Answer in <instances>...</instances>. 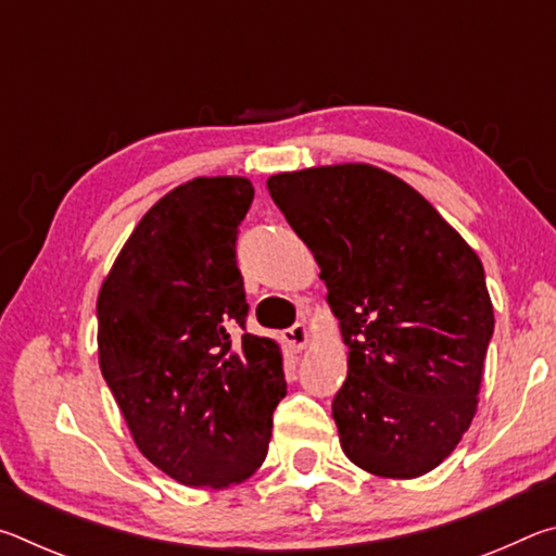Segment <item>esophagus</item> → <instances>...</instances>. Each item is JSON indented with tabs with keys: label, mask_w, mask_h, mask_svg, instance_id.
<instances>
[{
	"label": "esophagus",
	"mask_w": 556,
	"mask_h": 556,
	"mask_svg": "<svg viewBox=\"0 0 556 556\" xmlns=\"http://www.w3.org/2000/svg\"><path fill=\"white\" fill-rule=\"evenodd\" d=\"M285 343L289 345V351H294V353H299V351H304V348L308 345V331H306V326L304 324H296V326H291L289 331H285Z\"/></svg>",
	"instance_id": "34e87169"
}]
</instances>
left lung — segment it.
<instances>
[{"label":"left lung","instance_id":"obj_1","mask_svg":"<svg viewBox=\"0 0 556 556\" xmlns=\"http://www.w3.org/2000/svg\"><path fill=\"white\" fill-rule=\"evenodd\" d=\"M326 281L348 345L333 397L343 454L382 478H419L478 409L495 316L473 248L384 168L333 164L267 178Z\"/></svg>","mask_w":556,"mask_h":556}]
</instances>
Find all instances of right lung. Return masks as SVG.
I'll return each mask as SVG.
<instances>
[{
	"label": "right lung",
	"mask_w": 556,
	"mask_h": 556,
	"mask_svg": "<svg viewBox=\"0 0 556 556\" xmlns=\"http://www.w3.org/2000/svg\"><path fill=\"white\" fill-rule=\"evenodd\" d=\"M255 188L199 176L131 230L98 294V357L137 448L174 481L238 485L287 394L279 343L244 333L238 225Z\"/></svg>",
	"instance_id": "add662e5"
}]
</instances>
